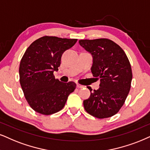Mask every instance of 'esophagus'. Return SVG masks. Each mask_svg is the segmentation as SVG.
Instances as JSON below:
<instances>
[{
    "instance_id": "obj_1",
    "label": "esophagus",
    "mask_w": 150,
    "mask_h": 150,
    "mask_svg": "<svg viewBox=\"0 0 150 150\" xmlns=\"http://www.w3.org/2000/svg\"><path fill=\"white\" fill-rule=\"evenodd\" d=\"M84 86H83V85H81L79 84H77V88H84Z\"/></svg>"
}]
</instances>
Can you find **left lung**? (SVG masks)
<instances>
[{
    "mask_svg": "<svg viewBox=\"0 0 150 150\" xmlns=\"http://www.w3.org/2000/svg\"><path fill=\"white\" fill-rule=\"evenodd\" d=\"M79 44L93 56L91 73L100 79V88L91 91L84 100L86 111L102 119L113 116L124 105L130 91L132 79L131 64L124 50L108 39L79 40Z\"/></svg>",
    "mask_w": 150,
    "mask_h": 150,
    "instance_id": "8db88e82",
    "label": "left lung"
}]
</instances>
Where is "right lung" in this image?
<instances>
[{"label": "right lung", "instance_id": "right-lung-1", "mask_svg": "<svg viewBox=\"0 0 150 150\" xmlns=\"http://www.w3.org/2000/svg\"><path fill=\"white\" fill-rule=\"evenodd\" d=\"M77 41L44 36L32 43L25 52L20 62V84L28 103L36 112L43 115L58 112L75 91V82H62L53 73L58 71L64 51Z\"/></svg>", "mask_w": 150, "mask_h": 150}]
</instances>
